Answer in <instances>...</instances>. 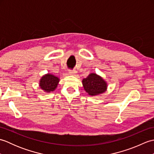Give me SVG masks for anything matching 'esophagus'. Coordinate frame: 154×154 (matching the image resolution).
I'll return each instance as SVG.
<instances>
[{
    "instance_id": "obj_1",
    "label": "esophagus",
    "mask_w": 154,
    "mask_h": 154,
    "mask_svg": "<svg viewBox=\"0 0 154 154\" xmlns=\"http://www.w3.org/2000/svg\"><path fill=\"white\" fill-rule=\"evenodd\" d=\"M69 73L71 75H74V76H76L77 75V71L75 70H69Z\"/></svg>"
}]
</instances>
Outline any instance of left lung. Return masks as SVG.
<instances>
[{"label": "left lung", "mask_w": 154, "mask_h": 154, "mask_svg": "<svg viewBox=\"0 0 154 154\" xmlns=\"http://www.w3.org/2000/svg\"><path fill=\"white\" fill-rule=\"evenodd\" d=\"M84 89L91 96H95L106 91L107 85L102 77L96 73H91L83 79Z\"/></svg>", "instance_id": "1"}]
</instances>
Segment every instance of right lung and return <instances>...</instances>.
Here are the masks:
<instances>
[{
  "instance_id": "1",
  "label": "right lung",
  "mask_w": 154,
  "mask_h": 154,
  "mask_svg": "<svg viewBox=\"0 0 154 154\" xmlns=\"http://www.w3.org/2000/svg\"><path fill=\"white\" fill-rule=\"evenodd\" d=\"M60 79L51 74H46L42 77L40 81V87L47 93L54 91L58 85Z\"/></svg>"
}]
</instances>
